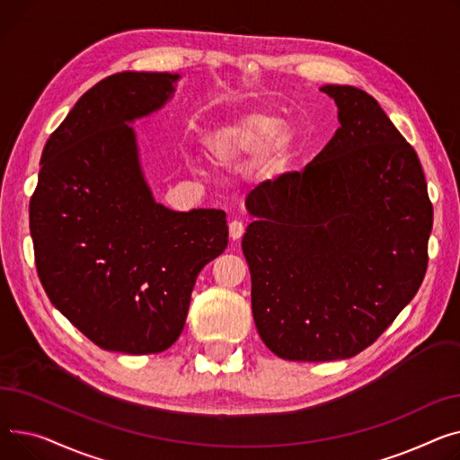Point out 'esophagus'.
I'll return each mask as SVG.
<instances>
[{"instance_id": "34e87169", "label": "esophagus", "mask_w": 460, "mask_h": 460, "mask_svg": "<svg viewBox=\"0 0 460 460\" xmlns=\"http://www.w3.org/2000/svg\"><path fill=\"white\" fill-rule=\"evenodd\" d=\"M228 230H230V239H232V241H237V239H241L243 232H245V226H243L241 221H232V223L228 225Z\"/></svg>"}]
</instances>
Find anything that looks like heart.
Returning a JSON list of instances; mask_svg holds the SVG:
<instances>
[{
	"instance_id": "1",
	"label": "heart",
	"mask_w": 460,
	"mask_h": 460,
	"mask_svg": "<svg viewBox=\"0 0 460 460\" xmlns=\"http://www.w3.org/2000/svg\"><path fill=\"white\" fill-rule=\"evenodd\" d=\"M282 122L265 113H245L223 122L206 137V157L215 169L228 171L258 159L267 150L263 171L279 174L291 155V135Z\"/></svg>"
}]
</instances>
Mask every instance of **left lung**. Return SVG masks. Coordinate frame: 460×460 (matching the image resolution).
Here are the masks:
<instances>
[{
    "label": "left lung",
    "mask_w": 460,
    "mask_h": 460,
    "mask_svg": "<svg viewBox=\"0 0 460 460\" xmlns=\"http://www.w3.org/2000/svg\"><path fill=\"white\" fill-rule=\"evenodd\" d=\"M321 91L341 126L303 172L251 191L241 241L258 334L296 362L350 358L379 338L423 282L433 228L418 154L379 102Z\"/></svg>",
    "instance_id": "obj_1"
}]
</instances>
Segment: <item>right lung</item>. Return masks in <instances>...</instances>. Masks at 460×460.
I'll return each mask as SVG.
<instances>
[{
	"instance_id": "right-lung-1",
	"label": "right lung",
	"mask_w": 460,
	"mask_h": 460,
	"mask_svg": "<svg viewBox=\"0 0 460 460\" xmlns=\"http://www.w3.org/2000/svg\"><path fill=\"white\" fill-rule=\"evenodd\" d=\"M178 77L102 79L42 150L30 202L37 273L51 305L105 350L169 349L202 267L228 245L223 209L157 204L141 171L129 122L164 107Z\"/></svg>"
}]
</instances>
